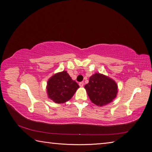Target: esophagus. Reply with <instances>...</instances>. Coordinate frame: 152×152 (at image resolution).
<instances>
[{"mask_svg": "<svg viewBox=\"0 0 152 152\" xmlns=\"http://www.w3.org/2000/svg\"><path fill=\"white\" fill-rule=\"evenodd\" d=\"M84 85V82H80V83H79V86H80V87H83Z\"/></svg>", "mask_w": 152, "mask_h": 152, "instance_id": "obj_1", "label": "esophagus"}]
</instances>
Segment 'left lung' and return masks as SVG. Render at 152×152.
I'll use <instances>...</instances> for the list:
<instances>
[{"mask_svg":"<svg viewBox=\"0 0 152 152\" xmlns=\"http://www.w3.org/2000/svg\"><path fill=\"white\" fill-rule=\"evenodd\" d=\"M84 88L91 102L99 107L113 102L118 93L115 81L99 73H95L90 77L89 83Z\"/></svg>","mask_w":152,"mask_h":152,"instance_id":"1","label":"left lung"}]
</instances>
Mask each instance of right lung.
<instances>
[{
  "instance_id": "right-lung-1",
  "label": "right lung",
  "mask_w": 152,
  "mask_h": 152,
  "mask_svg": "<svg viewBox=\"0 0 152 152\" xmlns=\"http://www.w3.org/2000/svg\"><path fill=\"white\" fill-rule=\"evenodd\" d=\"M79 87V86L72 79L66 71L58 72L48 81V96L54 103H64L73 97Z\"/></svg>"
}]
</instances>
